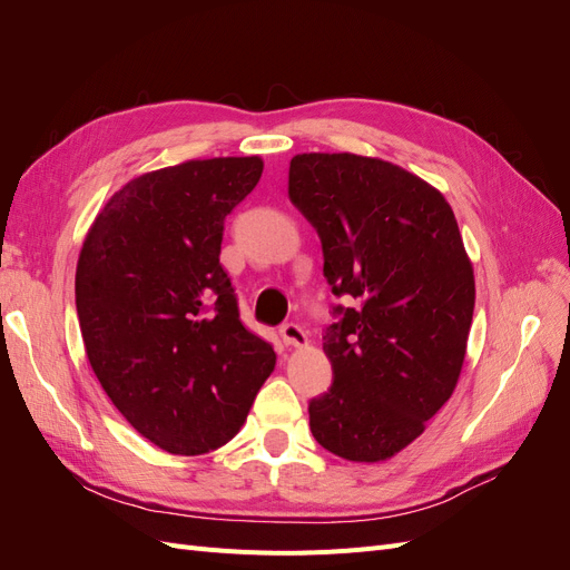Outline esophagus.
I'll use <instances>...</instances> for the list:
<instances>
[{
  "instance_id": "obj_1",
  "label": "esophagus",
  "mask_w": 570,
  "mask_h": 570,
  "mask_svg": "<svg viewBox=\"0 0 570 570\" xmlns=\"http://www.w3.org/2000/svg\"><path fill=\"white\" fill-rule=\"evenodd\" d=\"M281 337H283V342L287 344V347H304V344L308 342L306 331H304L302 325H297V323H285L281 327Z\"/></svg>"
}]
</instances>
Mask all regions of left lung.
Returning a JSON list of instances; mask_svg holds the SVG:
<instances>
[{
	"label": "left lung",
	"instance_id": "left-lung-1",
	"mask_svg": "<svg viewBox=\"0 0 570 570\" xmlns=\"http://www.w3.org/2000/svg\"><path fill=\"white\" fill-rule=\"evenodd\" d=\"M289 202L323 247L337 318L323 352L333 385L308 402L323 450L383 461L450 400L473 321L475 281L452 206L419 176L356 154H297Z\"/></svg>",
	"mask_w": 570,
	"mask_h": 570
}]
</instances>
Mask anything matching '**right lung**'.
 Listing matches in <instances>:
<instances>
[{
    "instance_id": "right-lung-1",
    "label": "right lung",
    "mask_w": 570,
    "mask_h": 570,
    "mask_svg": "<svg viewBox=\"0 0 570 570\" xmlns=\"http://www.w3.org/2000/svg\"><path fill=\"white\" fill-rule=\"evenodd\" d=\"M258 157L185 161L130 180L105 204L76 271L80 333L126 421L170 454L235 438L275 366L239 321L220 266L223 223L262 178Z\"/></svg>"
}]
</instances>
